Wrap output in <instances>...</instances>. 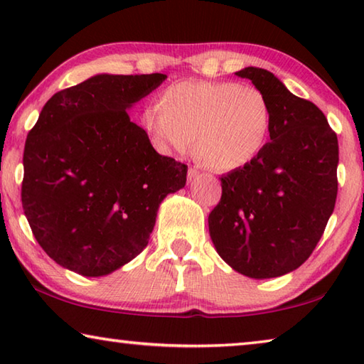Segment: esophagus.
<instances>
[{"mask_svg": "<svg viewBox=\"0 0 364 364\" xmlns=\"http://www.w3.org/2000/svg\"><path fill=\"white\" fill-rule=\"evenodd\" d=\"M197 176H199V170L194 168V167H191V168L188 170V181H193V180H196Z\"/></svg>", "mask_w": 364, "mask_h": 364, "instance_id": "obj_1", "label": "esophagus"}]
</instances>
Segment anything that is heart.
Segmentation results:
<instances>
[{"instance_id":"heart-1","label":"heart","mask_w":364,"mask_h":364,"mask_svg":"<svg viewBox=\"0 0 364 364\" xmlns=\"http://www.w3.org/2000/svg\"><path fill=\"white\" fill-rule=\"evenodd\" d=\"M143 123L162 152H196L220 171L241 168L260 156L268 143L273 110L255 86L232 82H181L170 85Z\"/></svg>"}]
</instances>
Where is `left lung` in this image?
I'll use <instances>...</instances> for the list:
<instances>
[{"label":"left lung","instance_id":"8db88e82","mask_svg":"<svg viewBox=\"0 0 364 364\" xmlns=\"http://www.w3.org/2000/svg\"><path fill=\"white\" fill-rule=\"evenodd\" d=\"M273 110L269 139L250 164L221 176V199L208 215L220 257L249 278L297 269L321 239L337 199V134L315 104L273 73L245 67Z\"/></svg>","mask_w":364,"mask_h":364}]
</instances>
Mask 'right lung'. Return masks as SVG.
<instances>
[{
	"label": "right lung",
	"instance_id": "1",
	"mask_svg": "<svg viewBox=\"0 0 364 364\" xmlns=\"http://www.w3.org/2000/svg\"><path fill=\"white\" fill-rule=\"evenodd\" d=\"M167 78L101 73L49 100L23 149L22 207L60 267L104 276L144 250L188 165L160 156L127 109Z\"/></svg>",
	"mask_w": 364,
	"mask_h": 364
}]
</instances>
